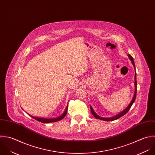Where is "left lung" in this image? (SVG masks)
Instances as JSON below:
<instances>
[{"mask_svg":"<svg viewBox=\"0 0 155 155\" xmlns=\"http://www.w3.org/2000/svg\"><path fill=\"white\" fill-rule=\"evenodd\" d=\"M128 57L130 59V61H132V63L135 68V63H134V59L132 58V56L129 54H128ZM136 72H135V93H134V97L132 98V100L131 101L130 103H129V104L128 105V106L124 109L123 110L122 112H121L120 113H119L118 114L112 117H110V118H104V117H102L99 115H98L94 110V109H93L92 106H90V109H91V113L93 114V115L97 119H99V120H103V121H114V120H115L117 119H118L119 118H120L121 117L123 116L124 115H125L128 111L130 109L132 104L134 103L135 101V99H136V96H137V75H136Z\"/></svg>","mask_w":155,"mask_h":155,"instance_id":"8db88e82","label":"left lung"}]
</instances>
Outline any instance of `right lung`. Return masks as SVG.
<instances>
[{
  "mask_svg": "<svg viewBox=\"0 0 155 155\" xmlns=\"http://www.w3.org/2000/svg\"><path fill=\"white\" fill-rule=\"evenodd\" d=\"M67 109H68V105L67 106L66 109L64 110V113L61 116H59V117H56V118H45L35 117H34V116H32V115H29L31 117H32L34 119H35V120H36L38 121H40L41 123H52V122H56V121H59V120H62V118H64L65 117V116L66 115L67 112Z\"/></svg>",
  "mask_w": 155,
  "mask_h": 155,
  "instance_id": "obj_1",
  "label": "right lung"
}]
</instances>
